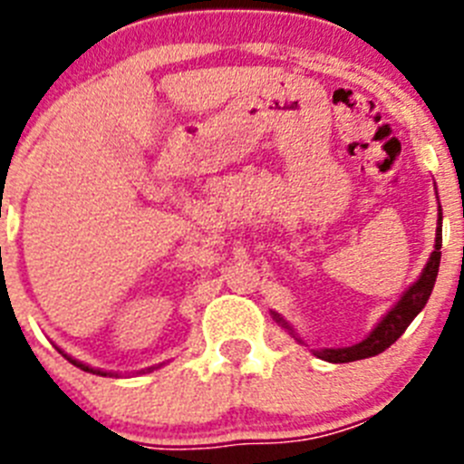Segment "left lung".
Returning <instances> with one entry per match:
<instances>
[{"mask_svg":"<svg viewBox=\"0 0 464 464\" xmlns=\"http://www.w3.org/2000/svg\"><path fill=\"white\" fill-rule=\"evenodd\" d=\"M440 260H441V207H440V218H437L434 251L432 256H430L428 265H425L423 274L418 276V281L413 283L407 293L401 295L400 302H397V304L383 315V321L370 332V337L346 348H323V351H314V355H318L321 360H327V362H353V360L372 358V355L383 353L385 348H391L392 343L404 334V330L411 325L413 318L423 311V306L428 304V299L434 288V281H437V274H440ZM274 318H276V323H281V327H285V330L293 334L295 330L288 325V323L283 321L281 315L274 314Z\"/></svg>","mask_w":464,"mask_h":464,"instance_id":"8db88e82","label":"left lung"}]
</instances>
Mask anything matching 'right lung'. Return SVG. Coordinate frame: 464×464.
I'll return each mask as SVG.
<instances>
[{
    "label": "right lung",
    "mask_w": 464,
    "mask_h": 464,
    "mask_svg": "<svg viewBox=\"0 0 464 464\" xmlns=\"http://www.w3.org/2000/svg\"><path fill=\"white\" fill-rule=\"evenodd\" d=\"M60 353H63V351H60ZM64 358L69 360V362L72 364H76V367H79V370H83V372H90V374H97V376H106V372H102V370H94V367H88V364H83V362H79V360H73L72 355H67V353H63ZM153 370V367H149V372Z\"/></svg>",
    "instance_id": "obj_1"
}]
</instances>
